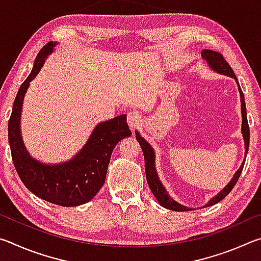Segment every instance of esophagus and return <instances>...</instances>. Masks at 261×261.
<instances>
[{
    "instance_id": "34e87169",
    "label": "esophagus",
    "mask_w": 261,
    "mask_h": 261,
    "mask_svg": "<svg viewBox=\"0 0 261 261\" xmlns=\"http://www.w3.org/2000/svg\"><path fill=\"white\" fill-rule=\"evenodd\" d=\"M126 120H127V124H129L131 129L136 130L141 123V115L139 112H137V110H132V112L127 114Z\"/></svg>"
}]
</instances>
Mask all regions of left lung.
<instances>
[{"instance_id":"left-lung-1","label":"left lung","mask_w":261,"mask_h":261,"mask_svg":"<svg viewBox=\"0 0 261 261\" xmlns=\"http://www.w3.org/2000/svg\"><path fill=\"white\" fill-rule=\"evenodd\" d=\"M201 56L207 61V63L210 64V67L218 71L219 73L222 74H227V76H230L231 78L236 79V74L233 73L232 69L230 65H229L228 62L224 60L223 55L221 53L216 51V50H212V49H204L201 51ZM238 85V90H240L241 93V105H242V116H243V122H242V132H243V137H244V143H245V154H247V151H249V144H250V127H249V123H247V117H246V107H245V100H244V94L241 90L240 83L237 82ZM136 139L138 140V143L140 145L141 149H143L144 153V158H145V173H146V179L148 183V187L151 189V191L153 192L154 196L158 199V201L160 202V205L165 207V208L171 210V211H176V212H187V211H191L192 208H188L183 205H179L176 202L175 200L171 199V198L168 196L167 191L163 188V185L161 184L160 180L158 178V174L155 171V166H154V151L152 147L149 146V144L144 138H141L139 134H136ZM245 162V161H244ZM244 162L242 163V166L240 169L236 171V174L233 175L232 179L229 182V184L224 188L222 191H221L218 196L214 197L213 199H211L208 204L205 205V207H208L216 204L226 198L229 193L231 192V190L235 187L238 178L242 174L243 167H244Z\"/></svg>"}]
</instances>
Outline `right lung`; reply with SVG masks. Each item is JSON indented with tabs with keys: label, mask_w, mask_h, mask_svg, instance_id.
I'll list each match as a JSON object with an SVG mask.
<instances>
[{
	"label": "right lung",
	"mask_w": 261,
	"mask_h": 261,
	"mask_svg": "<svg viewBox=\"0 0 261 261\" xmlns=\"http://www.w3.org/2000/svg\"><path fill=\"white\" fill-rule=\"evenodd\" d=\"M56 43L48 42L38 53L29 77L21 84L8 123V138L12 162L21 182L31 192L51 204L72 207L90 201L102 188L113 149L123 138L131 136L126 115L100 123L84 148L72 160L62 165H42L33 160L20 137V113L30 82L40 71L45 57Z\"/></svg>",
	"instance_id": "add662e5"
}]
</instances>
